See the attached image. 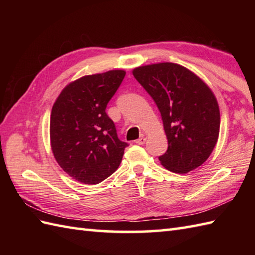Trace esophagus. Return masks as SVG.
Returning a JSON list of instances; mask_svg holds the SVG:
<instances>
[{
	"label": "esophagus",
	"instance_id": "1",
	"mask_svg": "<svg viewBox=\"0 0 255 255\" xmlns=\"http://www.w3.org/2000/svg\"><path fill=\"white\" fill-rule=\"evenodd\" d=\"M145 140H147V139H145L144 137H141V138H139V139H137V140H136V141H134V142H136L137 144H144V142H145Z\"/></svg>",
	"mask_w": 255,
	"mask_h": 255
}]
</instances>
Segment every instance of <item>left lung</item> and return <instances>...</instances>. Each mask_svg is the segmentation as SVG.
<instances>
[{"instance_id": "8db88e82", "label": "left lung", "mask_w": 255, "mask_h": 255, "mask_svg": "<svg viewBox=\"0 0 255 255\" xmlns=\"http://www.w3.org/2000/svg\"><path fill=\"white\" fill-rule=\"evenodd\" d=\"M132 74L161 113L169 142L159 156L161 164L178 174L202 165L217 143L220 128L218 103L207 84L171 62L139 67Z\"/></svg>"}]
</instances>
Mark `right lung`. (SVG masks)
Returning a JSON list of instances; mask_svg holds the SVG:
<instances>
[{"label": "right lung", "instance_id": "1", "mask_svg": "<svg viewBox=\"0 0 255 255\" xmlns=\"http://www.w3.org/2000/svg\"><path fill=\"white\" fill-rule=\"evenodd\" d=\"M126 75L124 70L85 75L62 90L52 106L50 142L62 170L89 185L111 176L128 143L118 139L106 107Z\"/></svg>", "mask_w": 255, "mask_h": 255}]
</instances>
